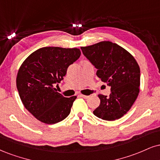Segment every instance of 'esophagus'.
I'll use <instances>...</instances> for the list:
<instances>
[{"mask_svg": "<svg viewBox=\"0 0 160 160\" xmlns=\"http://www.w3.org/2000/svg\"><path fill=\"white\" fill-rule=\"evenodd\" d=\"M80 97H81V98H84V99H87V98H88V97H89V96L84 95H82V94H80Z\"/></svg>", "mask_w": 160, "mask_h": 160, "instance_id": "34e87169", "label": "esophagus"}]
</instances>
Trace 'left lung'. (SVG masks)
Returning <instances> with one entry per match:
<instances>
[{"label": "left lung", "mask_w": 160, "mask_h": 160, "mask_svg": "<svg viewBox=\"0 0 160 160\" xmlns=\"http://www.w3.org/2000/svg\"><path fill=\"white\" fill-rule=\"evenodd\" d=\"M82 53L96 68L97 76L110 86L109 96L98 95L99 107L94 115L106 121L122 118L139 93L140 68L128 51L109 41L81 47Z\"/></svg>", "instance_id": "left-lung-1"}]
</instances>
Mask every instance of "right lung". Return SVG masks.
Listing matches in <instances>:
<instances>
[{
	"label": "right lung",
	"mask_w": 160,
	"mask_h": 160,
	"mask_svg": "<svg viewBox=\"0 0 160 160\" xmlns=\"http://www.w3.org/2000/svg\"><path fill=\"white\" fill-rule=\"evenodd\" d=\"M80 54L78 48L45 47L23 62L17 74V89L25 108L38 121L53 124L69 115L77 96L65 98L53 85L63 80L69 65Z\"/></svg>",
	"instance_id": "1"
}]
</instances>
